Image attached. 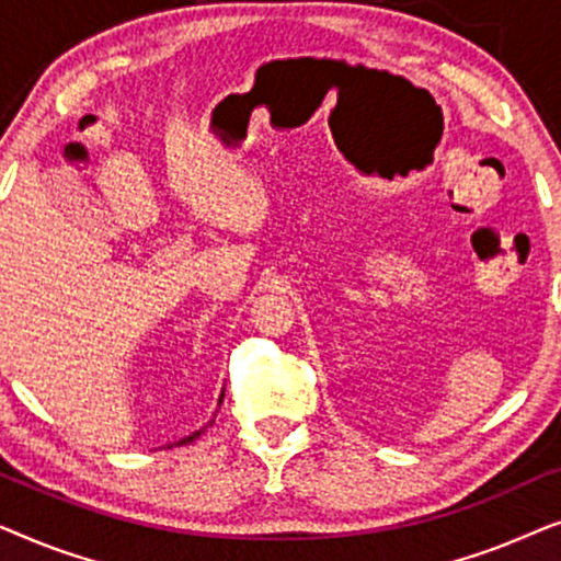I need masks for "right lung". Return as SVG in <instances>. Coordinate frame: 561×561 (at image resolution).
Returning <instances> with one entry per match:
<instances>
[{"label":"right lung","instance_id":"add662e5","mask_svg":"<svg viewBox=\"0 0 561 561\" xmlns=\"http://www.w3.org/2000/svg\"><path fill=\"white\" fill-rule=\"evenodd\" d=\"M221 398H225V393H221L219 396V405H221ZM209 424H211V421H209ZM202 432H204V428H198V432H194V434H191V436H183V439L179 442V444H186V442H194L196 439V436H202Z\"/></svg>","mask_w":561,"mask_h":561}]
</instances>
